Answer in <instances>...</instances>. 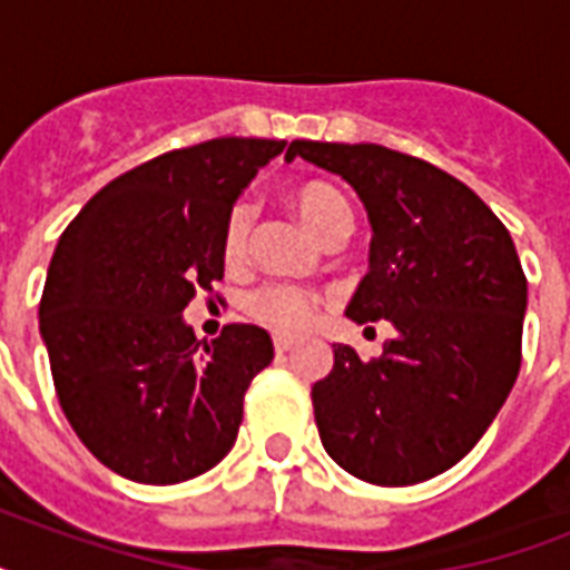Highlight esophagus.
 <instances>
[{
	"label": "esophagus",
	"instance_id": "1",
	"mask_svg": "<svg viewBox=\"0 0 570 570\" xmlns=\"http://www.w3.org/2000/svg\"><path fill=\"white\" fill-rule=\"evenodd\" d=\"M295 343L293 340H286V337H275V352L277 355H286V352H293Z\"/></svg>",
	"mask_w": 570,
	"mask_h": 570
}]
</instances>
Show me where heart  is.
Instances as JSON below:
<instances>
[{"mask_svg":"<svg viewBox=\"0 0 570 570\" xmlns=\"http://www.w3.org/2000/svg\"><path fill=\"white\" fill-rule=\"evenodd\" d=\"M289 204L298 213L307 227H311L322 242L343 239L352 227V209H348L346 197L340 195L334 186H325V183H304L298 189H293L289 195ZM254 204L248 200H239L233 206L227 222H224V259L227 263H242L245 254H248V239L250 227H254ZM316 307H320V298L302 286L293 284H268L259 286L245 298V313L250 320L266 325L268 331L275 334H284V337H295V334H304L311 328L313 320H316Z\"/></svg>","mask_w":570,"mask_h":570,"instance_id":"1","label":"heart"}]
</instances>
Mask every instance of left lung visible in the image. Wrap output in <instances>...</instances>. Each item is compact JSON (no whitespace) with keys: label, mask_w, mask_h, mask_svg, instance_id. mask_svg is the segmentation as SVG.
Here are the masks:
<instances>
[{"label":"left lung","mask_w":570,"mask_h":570,"mask_svg":"<svg viewBox=\"0 0 570 570\" xmlns=\"http://www.w3.org/2000/svg\"><path fill=\"white\" fill-rule=\"evenodd\" d=\"M364 200L370 272L346 307L357 325L387 320L396 337L361 361L334 346L313 384L322 446L373 485H416L468 455L521 370L527 277L503 222L441 168L381 145L293 141Z\"/></svg>","instance_id":"left-lung-1"}]
</instances>
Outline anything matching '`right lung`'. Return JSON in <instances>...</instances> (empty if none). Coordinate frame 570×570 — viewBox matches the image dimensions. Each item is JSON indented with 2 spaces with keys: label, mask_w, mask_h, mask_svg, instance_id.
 Segmentation results:
<instances>
[{
  "label": "right lung",
  "mask_w": 570,
  "mask_h": 570,
  "mask_svg": "<svg viewBox=\"0 0 570 570\" xmlns=\"http://www.w3.org/2000/svg\"><path fill=\"white\" fill-rule=\"evenodd\" d=\"M275 138H213L120 174L67 224L40 295V337L67 423L97 461L177 485L236 443L245 390L275 357L257 325L200 343L183 322L224 277V222Z\"/></svg>",
  "instance_id": "1"
}]
</instances>
